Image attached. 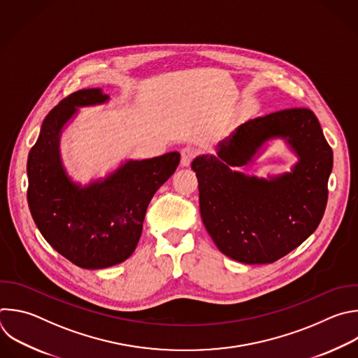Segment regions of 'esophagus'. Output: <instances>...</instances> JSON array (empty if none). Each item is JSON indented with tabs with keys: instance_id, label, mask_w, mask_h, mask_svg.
Returning <instances> with one entry per match:
<instances>
[{
	"instance_id": "esophagus-1",
	"label": "esophagus",
	"mask_w": 358,
	"mask_h": 358,
	"mask_svg": "<svg viewBox=\"0 0 358 358\" xmlns=\"http://www.w3.org/2000/svg\"><path fill=\"white\" fill-rule=\"evenodd\" d=\"M195 156H196V152L192 148H184L181 150V166L188 167Z\"/></svg>"
}]
</instances>
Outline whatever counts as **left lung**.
I'll return each instance as SVG.
<instances>
[{
    "mask_svg": "<svg viewBox=\"0 0 358 358\" xmlns=\"http://www.w3.org/2000/svg\"><path fill=\"white\" fill-rule=\"evenodd\" d=\"M274 138L286 141L299 162L268 179L238 171ZM196 173L202 222L216 248L245 264L284 257L319 226L327 202L333 152L310 109L278 110L237 127L191 164Z\"/></svg>",
    "mask_w": 358,
    "mask_h": 358,
    "instance_id": "obj_1",
    "label": "left lung"
}]
</instances>
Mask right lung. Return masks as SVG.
Segmentation results:
<instances>
[{
	"label": "right lung",
	"instance_id": "add662e5",
	"mask_svg": "<svg viewBox=\"0 0 358 358\" xmlns=\"http://www.w3.org/2000/svg\"><path fill=\"white\" fill-rule=\"evenodd\" d=\"M101 88L80 90L45 117L28 156V203L45 241L73 264L99 270L125 262L141 239L149 202L173 176L180 153L127 160L87 185L74 182L62 162L60 138L78 108L102 105Z\"/></svg>",
	"mask_w": 358,
	"mask_h": 358
}]
</instances>
